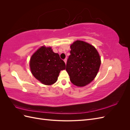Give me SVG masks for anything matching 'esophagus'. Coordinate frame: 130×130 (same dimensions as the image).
<instances>
[{
	"label": "esophagus",
	"instance_id": "1",
	"mask_svg": "<svg viewBox=\"0 0 130 130\" xmlns=\"http://www.w3.org/2000/svg\"><path fill=\"white\" fill-rule=\"evenodd\" d=\"M67 58H65L64 60V62H65V63H66V64L67 63Z\"/></svg>",
	"mask_w": 130,
	"mask_h": 130
}]
</instances>
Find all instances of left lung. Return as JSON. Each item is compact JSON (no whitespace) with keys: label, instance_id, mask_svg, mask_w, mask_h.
Returning <instances> with one entry per match:
<instances>
[{"label":"left lung","instance_id":"1","mask_svg":"<svg viewBox=\"0 0 130 130\" xmlns=\"http://www.w3.org/2000/svg\"><path fill=\"white\" fill-rule=\"evenodd\" d=\"M70 49L66 69L72 83L83 87L96 76L101 64L99 54L94 46L82 41H75Z\"/></svg>","mask_w":130,"mask_h":130}]
</instances>
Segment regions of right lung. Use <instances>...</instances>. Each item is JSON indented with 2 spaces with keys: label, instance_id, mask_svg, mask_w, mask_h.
<instances>
[{
  "label": "right lung",
  "instance_id": "add662e5",
  "mask_svg": "<svg viewBox=\"0 0 130 130\" xmlns=\"http://www.w3.org/2000/svg\"><path fill=\"white\" fill-rule=\"evenodd\" d=\"M30 67L34 77L45 85L57 81L61 70L66 69L64 62L51 47L42 46L30 58Z\"/></svg>",
  "mask_w": 130,
  "mask_h": 130
}]
</instances>
